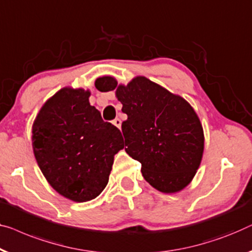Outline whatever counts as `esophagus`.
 Returning a JSON list of instances; mask_svg holds the SVG:
<instances>
[{
    "instance_id": "34e87169",
    "label": "esophagus",
    "mask_w": 252,
    "mask_h": 252,
    "mask_svg": "<svg viewBox=\"0 0 252 252\" xmlns=\"http://www.w3.org/2000/svg\"><path fill=\"white\" fill-rule=\"evenodd\" d=\"M114 125H115L116 127H118V128L120 129V127H122V120H120L119 118H116V119L114 120Z\"/></svg>"
}]
</instances>
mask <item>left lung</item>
Returning <instances> with one entry per match:
<instances>
[{
  "label": "left lung",
  "mask_w": 252,
  "mask_h": 252,
  "mask_svg": "<svg viewBox=\"0 0 252 252\" xmlns=\"http://www.w3.org/2000/svg\"><path fill=\"white\" fill-rule=\"evenodd\" d=\"M101 92L116 91L127 115L125 151L141 162L144 180L158 191L177 193L191 183L202 160L205 135L189 102L144 76L127 85L111 76L96 78Z\"/></svg>",
  "instance_id": "left-lung-1"
}]
</instances>
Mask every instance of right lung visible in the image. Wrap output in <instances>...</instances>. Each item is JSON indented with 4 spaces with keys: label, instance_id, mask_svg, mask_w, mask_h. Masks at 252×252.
Returning <instances> with one entry per match:
<instances>
[{
    "label": "right lung",
    "instance_id": "right-lung-1",
    "mask_svg": "<svg viewBox=\"0 0 252 252\" xmlns=\"http://www.w3.org/2000/svg\"><path fill=\"white\" fill-rule=\"evenodd\" d=\"M90 90L63 87L46 100L32 123V151L46 181L75 202L95 199L124 149L117 127L90 104Z\"/></svg>",
    "mask_w": 252,
    "mask_h": 252
}]
</instances>
